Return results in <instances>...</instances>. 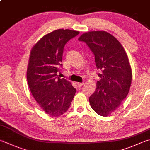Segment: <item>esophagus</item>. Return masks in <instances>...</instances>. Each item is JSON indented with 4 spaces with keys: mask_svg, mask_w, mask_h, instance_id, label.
Segmentation results:
<instances>
[{
    "mask_svg": "<svg viewBox=\"0 0 150 150\" xmlns=\"http://www.w3.org/2000/svg\"><path fill=\"white\" fill-rule=\"evenodd\" d=\"M76 84H77V86H78V87H81V86H83V83H76Z\"/></svg>",
    "mask_w": 150,
    "mask_h": 150,
    "instance_id": "34e87169",
    "label": "esophagus"
}]
</instances>
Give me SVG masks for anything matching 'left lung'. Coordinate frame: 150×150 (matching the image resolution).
Segmentation results:
<instances>
[{
	"label": "left lung",
	"instance_id": "left-lung-1",
	"mask_svg": "<svg viewBox=\"0 0 150 150\" xmlns=\"http://www.w3.org/2000/svg\"><path fill=\"white\" fill-rule=\"evenodd\" d=\"M78 40L91 50L100 70V80L89 97V103L97 114L108 116L119 108L131 87L132 71L127 55L119 41L105 31L84 33Z\"/></svg>",
	"mask_w": 150,
	"mask_h": 150
}]
</instances>
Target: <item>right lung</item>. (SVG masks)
Listing matches in <instances>:
<instances>
[{
  "label": "right lung",
  "instance_id": "add662e5",
  "mask_svg": "<svg viewBox=\"0 0 150 150\" xmlns=\"http://www.w3.org/2000/svg\"><path fill=\"white\" fill-rule=\"evenodd\" d=\"M80 33L57 29L43 36L30 52L27 78L30 92L47 114L57 117L67 111L76 89L57 73L63 67L64 47Z\"/></svg>",
  "mask_w": 150,
  "mask_h": 150
}]
</instances>
